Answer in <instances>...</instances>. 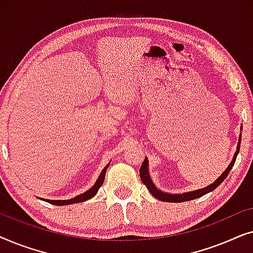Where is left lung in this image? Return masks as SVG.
Returning <instances> with one entry per match:
<instances>
[{"label":"left lung","mask_w":253,"mask_h":253,"mask_svg":"<svg viewBox=\"0 0 253 253\" xmlns=\"http://www.w3.org/2000/svg\"><path fill=\"white\" fill-rule=\"evenodd\" d=\"M241 129H242V127H241ZM240 146H241V134H240V139H238L237 150H236V152H235L233 160H231L229 166H228V168L222 172V174H221L220 177L217 178L215 182L212 183V184H210L209 186H206V188L195 190V191H190V192H185V193H178V195H172V193H167V192L161 191V190H159L157 186L153 184V182H152V179H151V176H150V174H148V160H147V158H145L144 162L141 164V167H140V170H139L140 179H141V182H143L144 184L146 185V188L148 189V191L151 192V195L154 196L157 199L161 200V202L182 203V202H189V200H192V199H197V198H199V197H203L204 195H206V193H209L211 191H213V190H215L217 186H219L221 183H222L224 179H226L228 174H229V171L231 170V168H233L235 161H236V157H237L238 152H240Z\"/></svg>","instance_id":"1"}]
</instances>
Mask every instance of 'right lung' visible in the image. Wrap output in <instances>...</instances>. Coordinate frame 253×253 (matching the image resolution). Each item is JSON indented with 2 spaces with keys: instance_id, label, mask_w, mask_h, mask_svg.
<instances>
[{
  "instance_id": "right-lung-1",
  "label": "right lung",
  "mask_w": 253,
  "mask_h": 253,
  "mask_svg": "<svg viewBox=\"0 0 253 253\" xmlns=\"http://www.w3.org/2000/svg\"><path fill=\"white\" fill-rule=\"evenodd\" d=\"M109 164L106 166L105 168L102 169L101 174L96 179L95 184L92 186L91 189L87 190V191L82 193V195L79 196H76L75 198H71V199H67V200H49V199H43L44 202L49 203V204H53V205H57V206H63V205H71V204H76V203H82V202H85V200L87 199H91L92 197H94L96 195V192H98V190L100 186L102 185L103 181H105V176H106V171H107V168H108Z\"/></svg>"
}]
</instances>
